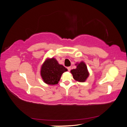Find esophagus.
Wrapping results in <instances>:
<instances>
[{
  "mask_svg": "<svg viewBox=\"0 0 127 127\" xmlns=\"http://www.w3.org/2000/svg\"><path fill=\"white\" fill-rule=\"evenodd\" d=\"M67 69H68V70L69 72V71H70V69H71V67H67Z\"/></svg>",
  "mask_w": 127,
  "mask_h": 127,
  "instance_id": "esophagus-1",
  "label": "esophagus"
}]
</instances>
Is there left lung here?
I'll use <instances>...</instances> for the list:
<instances>
[{"mask_svg": "<svg viewBox=\"0 0 127 127\" xmlns=\"http://www.w3.org/2000/svg\"><path fill=\"white\" fill-rule=\"evenodd\" d=\"M76 68L70 70L74 79L76 81L80 82H84L88 78L89 73L87 69V67L83 61L76 63L75 64Z\"/></svg>", "mask_w": 127, "mask_h": 127, "instance_id": "obj_1", "label": "left lung"}]
</instances>
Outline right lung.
<instances>
[{"label": "right lung", "mask_w": 127, "mask_h": 127, "mask_svg": "<svg viewBox=\"0 0 127 127\" xmlns=\"http://www.w3.org/2000/svg\"><path fill=\"white\" fill-rule=\"evenodd\" d=\"M67 69L58 63L54 58H47L42 64L40 69V75L45 83L54 85L60 81L62 74Z\"/></svg>", "instance_id": "obj_1"}]
</instances>
